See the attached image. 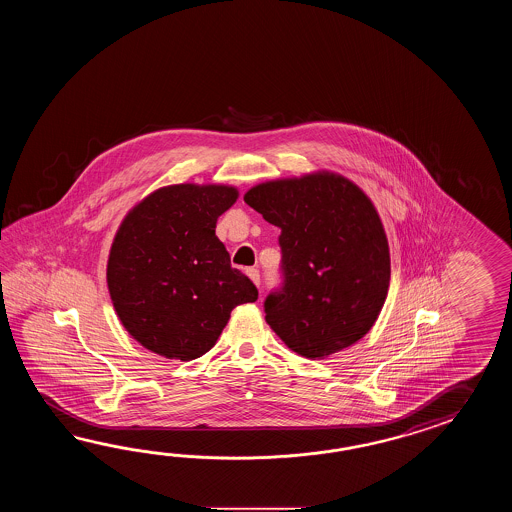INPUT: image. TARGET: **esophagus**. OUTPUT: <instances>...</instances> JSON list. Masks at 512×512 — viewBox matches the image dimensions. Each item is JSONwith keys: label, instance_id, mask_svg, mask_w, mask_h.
<instances>
[{"label": "esophagus", "instance_id": "obj_1", "mask_svg": "<svg viewBox=\"0 0 512 512\" xmlns=\"http://www.w3.org/2000/svg\"><path fill=\"white\" fill-rule=\"evenodd\" d=\"M247 276L251 278L254 285H258V287H260V272H258V269H254V267L247 269Z\"/></svg>", "mask_w": 512, "mask_h": 512}]
</instances>
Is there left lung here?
<instances>
[{"instance_id": "obj_1", "label": "left lung", "mask_w": 512, "mask_h": 512, "mask_svg": "<svg viewBox=\"0 0 512 512\" xmlns=\"http://www.w3.org/2000/svg\"><path fill=\"white\" fill-rule=\"evenodd\" d=\"M245 203L282 230V291L265 320L305 359L359 342L381 315L390 287V247L370 197L348 177L318 170L252 186Z\"/></svg>"}]
</instances>
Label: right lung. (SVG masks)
I'll use <instances>...</instances> for the list:
<instances>
[{
    "instance_id": "1",
    "label": "right lung",
    "mask_w": 512,
    "mask_h": 512,
    "mask_svg": "<svg viewBox=\"0 0 512 512\" xmlns=\"http://www.w3.org/2000/svg\"><path fill=\"white\" fill-rule=\"evenodd\" d=\"M240 196L232 185L163 186L124 216L109 249V296L120 324L164 359L194 360L216 344L236 305L258 300L216 236Z\"/></svg>"
}]
</instances>
